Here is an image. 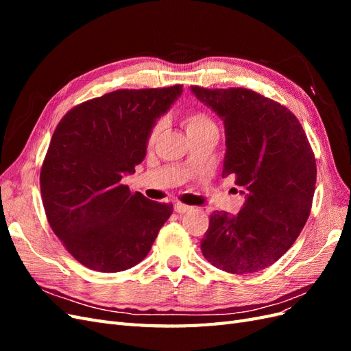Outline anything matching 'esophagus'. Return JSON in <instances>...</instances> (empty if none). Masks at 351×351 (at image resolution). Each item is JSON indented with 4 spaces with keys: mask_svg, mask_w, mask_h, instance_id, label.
<instances>
[{
    "mask_svg": "<svg viewBox=\"0 0 351 351\" xmlns=\"http://www.w3.org/2000/svg\"><path fill=\"white\" fill-rule=\"evenodd\" d=\"M174 210L177 212V214H186V212L192 210V206L184 205V204H182V202H176V204H174Z\"/></svg>",
    "mask_w": 351,
    "mask_h": 351,
    "instance_id": "1",
    "label": "esophagus"
}]
</instances>
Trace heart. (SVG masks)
Wrapping results in <instances>:
<instances>
[{"label":"heart","mask_w":351,"mask_h":351,"mask_svg":"<svg viewBox=\"0 0 351 351\" xmlns=\"http://www.w3.org/2000/svg\"><path fill=\"white\" fill-rule=\"evenodd\" d=\"M183 125L184 129L187 132L189 136L192 134H197L200 132H205V130H209V129H215V121L212 120V117L205 112V111H200V110H195V111H189L187 114H184L183 117ZM159 134H161V124L159 123H155L152 127L149 133H147V145L152 146L156 141Z\"/></svg>","instance_id":"obj_1"}]
</instances>
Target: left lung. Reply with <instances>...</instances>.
Instances as JSON below:
<instances>
[{"instance_id":"1","label":"left lung","mask_w":351,"mask_h":351,"mask_svg":"<svg viewBox=\"0 0 351 351\" xmlns=\"http://www.w3.org/2000/svg\"><path fill=\"white\" fill-rule=\"evenodd\" d=\"M192 90L224 121L222 177L232 176L246 192L237 215L212 212L200 250L226 272H259L293 246L309 218L316 184L312 146L297 117L258 92Z\"/></svg>"}]
</instances>
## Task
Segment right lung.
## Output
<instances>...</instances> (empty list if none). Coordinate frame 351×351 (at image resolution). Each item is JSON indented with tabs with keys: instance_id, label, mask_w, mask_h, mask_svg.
Masks as SVG:
<instances>
[{
	"instance_id": "1",
	"label": "right lung",
	"mask_w": 351,
	"mask_h": 351,
	"mask_svg": "<svg viewBox=\"0 0 351 351\" xmlns=\"http://www.w3.org/2000/svg\"><path fill=\"white\" fill-rule=\"evenodd\" d=\"M169 88L119 89L73 107L52 134L40 168L49 226L83 267L120 272L142 262L171 204L121 183L146 155L151 127L182 95Z\"/></svg>"
}]
</instances>
